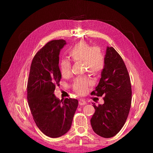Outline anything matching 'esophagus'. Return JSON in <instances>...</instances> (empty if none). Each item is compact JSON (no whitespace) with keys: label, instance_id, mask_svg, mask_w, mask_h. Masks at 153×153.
Here are the masks:
<instances>
[{"label":"esophagus","instance_id":"1","mask_svg":"<svg viewBox=\"0 0 153 153\" xmlns=\"http://www.w3.org/2000/svg\"><path fill=\"white\" fill-rule=\"evenodd\" d=\"M79 104L80 105H85V104H87V102L84 99H80L79 101Z\"/></svg>","mask_w":153,"mask_h":153}]
</instances>
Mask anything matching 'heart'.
<instances>
[{
    "instance_id": "1",
    "label": "heart",
    "mask_w": 153,
    "mask_h": 153,
    "mask_svg": "<svg viewBox=\"0 0 153 153\" xmlns=\"http://www.w3.org/2000/svg\"><path fill=\"white\" fill-rule=\"evenodd\" d=\"M68 54L73 62H84L85 70L87 69L93 74L100 73L105 66V56L100 48L92 46L85 42H78L71 47ZM59 68L62 77H68L71 75V64L69 61L62 59L59 63ZM92 84V81L89 77H78L72 84V88L77 94L82 95Z\"/></svg>"
}]
</instances>
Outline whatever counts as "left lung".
Instances as JSON below:
<instances>
[{"instance_id": "left-lung-1", "label": "left lung", "mask_w": 153, "mask_h": 153, "mask_svg": "<svg viewBox=\"0 0 153 153\" xmlns=\"http://www.w3.org/2000/svg\"><path fill=\"white\" fill-rule=\"evenodd\" d=\"M105 58L100 82L91 94L104 96V103L93 104L95 111L91 123L96 134L108 138L116 135L125 125L131 107L132 91L125 64L113 47H107Z\"/></svg>"}]
</instances>
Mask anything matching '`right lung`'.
Instances as JSON below:
<instances>
[{
  "label": "right lung",
  "mask_w": 153,
  "mask_h": 153,
  "mask_svg": "<svg viewBox=\"0 0 153 153\" xmlns=\"http://www.w3.org/2000/svg\"><path fill=\"white\" fill-rule=\"evenodd\" d=\"M65 40L47 43L35 55L27 82L28 103L34 121L41 131L51 138H58L70 129L78 107L75 99H56L54 92L59 86L61 74L59 54Z\"/></svg>",
  "instance_id": "add662e5"
}]
</instances>
